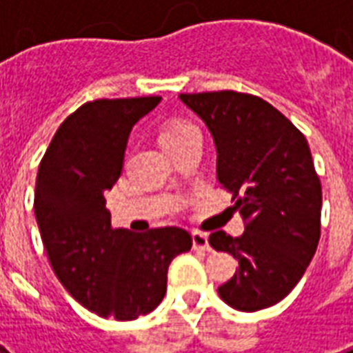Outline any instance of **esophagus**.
<instances>
[{"label":"esophagus","mask_w":353,"mask_h":353,"mask_svg":"<svg viewBox=\"0 0 353 353\" xmlns=\"http://www.w3.org/2000/svg\"><path fill=\"white\" fill-rule=\"evenodd\" d=\"M192 245L194 249H198V251H209V238H207V234H203V232L194 231Z\"/></svg>","instance_id":"esophagus-1"}]
</instances>
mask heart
I'll return each mask as SVG.
<instances>
[{
    "label": "heart",
    "mask_w": 353,
    "mask_h": 353,
    "mask_svg": "<svg viewBox=\"0 0 353 353\" xmlns=\"http://www.w3.org/2000/svg\"><path fill=\"white\" fill-rule=\"evenodd\" d=\"M194 135H201L196 122L190 121V119H172L161 128L159 139L165 148H170L174 144L183 143V141H187Z\"/></svg>",
    "instance_id": "b5f03b06"
}]
</instances>
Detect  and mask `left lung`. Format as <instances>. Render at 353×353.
Here are the masks:
<instances>
[{
    "label": "left lung",
    "instance_id": "1",
    "mask_svg": "<svg viewBox=\"0 0 353 353\" xmlns=\"http://www.w3.org/2000/svg\"><path fill=\"white\" fill-rule=\"evenodd\" d=\"M203 119L218 152V181L245 221L238 238L216 231L209 243L238 260L218 288L229 306L258 312L302 279L321 238L323 190L306 137L260 97L238 91L179 95Z\"/></svg>",
    "mask_w": 353,
    "mask_h": 353
}]
</instances>
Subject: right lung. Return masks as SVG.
Masks as SVG:
<instances>
[{
    "label": "right lung",
    "mask_w": 353,
    "mask_h": 353,
    "mask_svg": "<svg viewBox=\"0 0 353 353\" xmlns=\"http://www.w3.org/2000/svg\"><path fill=\"white\" fill-rule=\"evenodd\" d=\"M159 101L82 104L60 124L36 176L34 214L52 271L74 301L115 321L154 312L166 293L168 265L192 247L179 227L113 229L106 209L104 192L121 176L133 124Z\"/></svg>",
    "instance_id": "add662e5"
}]
</instances>
